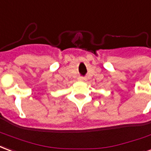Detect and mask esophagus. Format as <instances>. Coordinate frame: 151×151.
Masks as SVG:
<instances>
[{
    "instance_id": "34e87169",
    "label": "esophagus",
    "mask_w": 151,
    "mask_h": 151,
    "mask_svg": "<svg viewBox=\"0 0 151 151\" xmlns=\"http://www.w3.org/2000/svg\"><path fill=\"white\" fill-rule=\"evenodd\" d=\"M79 80H80V81H86V78H85V77H80V78H79Z\"/></svg>"
}]
</instances>
